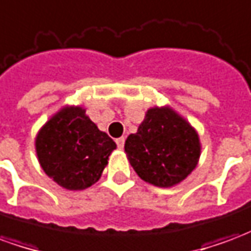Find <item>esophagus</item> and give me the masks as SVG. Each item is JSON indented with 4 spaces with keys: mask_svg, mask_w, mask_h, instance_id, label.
<instances>
[{
    "mask_svg": "<svg viewBox=\"0 0 251 251\" xmlns=\"http://www.w3.org/2000/svg\"><path fill=\"white\" fill-rule=\"evenodd\" d=\"M115 142H117V147L120 148V149H122V148H124V145H125V138H124V137L117 138V140H115Z\"/></svg>",
    "mask_w": 251,
    "mask_h": 251,
    "instance_id": "esophagus-1",
    "label": "esophagus"
}]
</instances>
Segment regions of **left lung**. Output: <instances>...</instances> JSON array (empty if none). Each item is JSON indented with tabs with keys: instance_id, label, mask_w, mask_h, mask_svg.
Instances as JSON below:
<instances>
[{
	"instance_id": "left-lung-1",
	"label": "left lung",
	"mask_w": 251,
	"mask_h": 251,
	"mask_svg": "<svg viewBox=\"0 0 251 251\" xmlns=\"http://www.w3.org/2000/svg\"><path fill=\"white\" fill-rule=\"evenodd\" d=\"M125 152L137 175L157 187L184 180L200 156L198 133L168 107L148 110L136 134L125 142Z\"/></svg>"
}]
</instances>
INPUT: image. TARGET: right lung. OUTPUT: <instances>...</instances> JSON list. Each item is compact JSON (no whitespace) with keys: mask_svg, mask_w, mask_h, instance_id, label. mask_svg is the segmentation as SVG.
Wrapping results in <instances>:
<instances>
[{"mask_svg":"<svg viewBox=\"0 0 251 251\" xmlns=\"http://www.w3.org/2000/svg\"><path fill=\"white\" fill-rule=\"evenodd\" d=\"M115 142L100 131L82 107H66L43 126L36 152L51 179L67 189H84L98 181Z\"/></svg>","mask_w":251,"mask_h":251,"instance_id":"obj_1","label":"right lung"}]
</instances>
